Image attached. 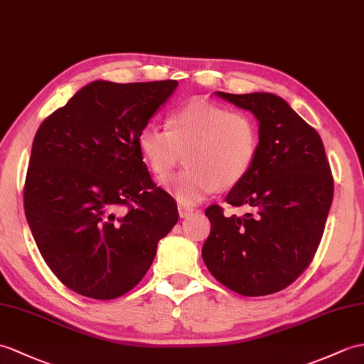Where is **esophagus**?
<instances>
[{
	"label": "esophagus",
	"mask_w": 364,
	"mask_h": 364,
	"mask_svg": "<svg viewBox=\"0 0 364 364\" xmlns=\"http://www.w3.org/2000/svg\"><path fill=\"white\" fill-rule=\"evenodd\" d=\"M192 213H193V208H189V206H186V205H178V214H180L181 218L189 217Z\"/></svg>",
	"instance_id": "esophagus-1"
}]
</instances>
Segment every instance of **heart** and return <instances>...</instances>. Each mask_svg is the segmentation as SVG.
<instances>
[{
	"mask_svg": "<svg viewBox=\"0 0 364 364\" xmlns=\"http://www.w3.org/2000/svg\"><path fill=\"white\" fill-rule=\"evenodd\" d=\"M259 144L255 117L208 99L173 109L167 129L146 125L138 133L141 155L158 178H166L186 154L188 167L166 183L183 205L239 184L255 166Z\"/></svg>",
	"mask_w": 364,
	"mask_h": 364,
	"instance_id": "heart-1",
	"label": "heart"
}]
</instances>
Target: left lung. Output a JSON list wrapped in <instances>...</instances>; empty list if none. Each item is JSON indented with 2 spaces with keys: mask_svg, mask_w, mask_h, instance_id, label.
Listing matches in <instances>:
<instances>
[{
  "mask_svg": "<svg viewBox=\"0 0 364 364\" xmlns=\"http://www.w3.org/2000/svg\"><path fill=\"white\" fill-rule=\"evenodd\" d=\"M215 95L257 117L260 144L250 173L226 197L248 213L226 217L220 205H210L201 256L230 290L265 296L293 284L315 257L333 198L331 164L318 132L282 97Z\"/></svg>",
  "mask_w": 364,
  "mask_h": 364,
  "instance_id": "8db88e82",
  "label": "left lung"
}]
</instances>
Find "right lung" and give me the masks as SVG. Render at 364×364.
Instances as JSON below:
<instances>
[{"instance_id": "1", "label": "right lung", "mask_w": 364, "mask_h": 364, "mask_svg": "<svg viewBox=\"0 0 364 364\" xmlns=\"http://www.w3.org/2000/svg\"><path fill=\"white\" fill-rule=\"evenodd\" d=\"M176 80L88 83L41 122L24 181V214L41 257L92 299L136 287L178 208L151 180L138 133Z\"/></svg>"}]
</instances>
